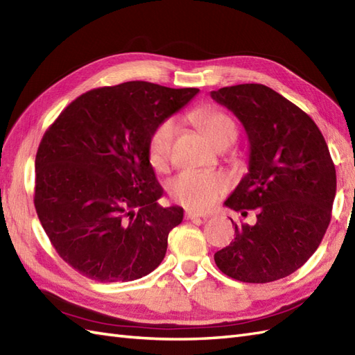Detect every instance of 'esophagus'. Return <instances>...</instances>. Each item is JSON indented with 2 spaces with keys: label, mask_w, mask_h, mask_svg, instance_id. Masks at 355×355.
I'll return each mask as SVG.
<instances>
[{
  "label": "esophagus",
  "mask_w": 355,
  "mask_h": 355,
  "mask_svg": "<svg viewBox=\"0 0 355 355\" xmlns=\"http://www.w3.org/2000/svg\"><path fill=\"white\" fill-rule=\"evenodd\" d=\"M184 217L187 220H193V219H205V214H199V213H195V211H186Z\"/></svg>",
  "instance_id": "obj_1"
}]
</instances>
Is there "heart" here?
I'll list each match as a JSON object with an SVG mask.
<instances>
[{
	"label": "heart",
	"instance_id": "b5f03b06",
	"mask_svg": "<svg viewBox=\"0 0 355 355\" xmlns=\"http://www.w3.org/2000/svg\"><path fill=\"white\" fill-rule=\"evenodd\" d=\"M189 120L196 124L217 148L230 147L239 136V127L234 118L214 106L195 109L189 114ZM177 130L178 121L169 116L162 120L150 133L147 154L150 165L156 171H163L168 166ZM228 187L230 181L223 174L186 171L171 181L168 190L175 202L189 210L204 211L210 208Z\"/></svg>",
	"mask_w": 355,
	"mask_h": 355
}]
</instances>
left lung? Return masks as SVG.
Masks as SVG:
<instances>
[{
    "instance_id": "obj_1",
    "label": "left lung",
    "mask_w": 355,
    "mask_h": 355,
    "mask_svg": "<svg viewBox=\"0 0 355 355\" xmlns=\"http://www.w3.org/2000/svg\"><path fill=\"white\" fill-rule=\"evenodd\" d=\"M241 121L250 144L249 172L225 205L255 225L235 223V239L214 253L235 280L267 284L293 275L320 246L331 219L336 169L315 121L262 84L211 91Z\"/></svg>"
}]
</instances>
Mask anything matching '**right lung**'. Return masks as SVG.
Segmentation results:
<instances>
[{
  "instance_id": "1",
  "label": "right lung",
  "mask_w": 355,
  "mask_h": 355,
  "mask_svg": "<svg viewBox=\"0 0 355 355\" xmlns=\"http://www.w3.org/2000/svg\"><path fill=\"white\" fill-rule=\"evenodd\" d=\"M198 88L145 80L87 91L43 135L34 205L58 255L97 282H129L160 266L183 208H163L150 133Z\"/></svg>"
}]
</instances>
